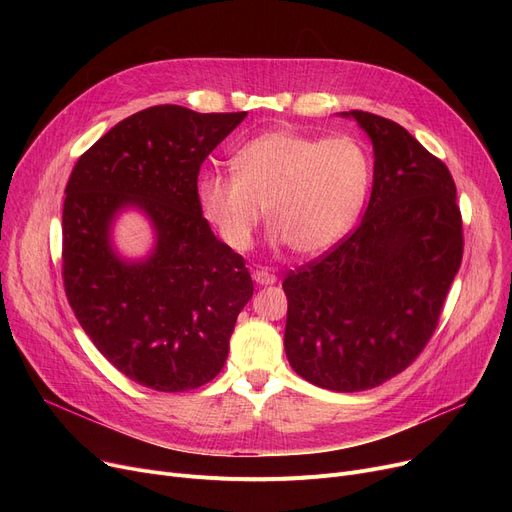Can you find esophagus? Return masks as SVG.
Instances as JSON below:
<instances>
[{"instance_id":"esophagus-1","label":"esophagus","mask_w":512,"mask_h":512,"mask_svg":"<svg viewBox=\"0 0 512 512\" xmlns=\"http://www.w3.org/2000/svg\"><path fill=\"white\" fill-rule=\"evenodd\" d=\"M253 280L259 284V286H270V284H276V274L263 270V267H259V270L253 272Z\"/></svg>"}]
</instances>
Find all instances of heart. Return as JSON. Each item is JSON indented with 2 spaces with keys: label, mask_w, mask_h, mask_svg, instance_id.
Here are the masks:
<instances>
[{
  "label": "heart",
  "mask_w": 512,
  "mask_h": 512,
  "mask_svg": "<svg viewBox=\"0 0 512 512\" xmlns=\"http://www.w3.org/2000/svg\"><path fill=\"white\" fill-rule=\"evenodd\" d=\"M234 174L207 172L197 193L207 222L234 251H247L263 220L278 245L324 253L357 220L369 188V159L353 137L317 139L276 128L232 157Z\"/></svg>",
  "instance_id": "heart-1"
}]
</instances>
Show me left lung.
Segmentation results:
<instances>
[{
  "instance_id": "obj_1",
  "label": "left lung",
  "mask_w": 512,
  "mask_h": 512,
  "mask_svg": "<svg viewBox=\"0 0 512 512\" xmlns=\"http://www.w3.org/2000/svg\"><path fill=\"white\" fill-rule=\"evenodd\" d=\"M353 118L373 145L369 205L353 234L282 282L284 351L303 380L361 392L405 371L432 338L463 259L454 180L400 124Z\"/></svg>"
}]
</instances>
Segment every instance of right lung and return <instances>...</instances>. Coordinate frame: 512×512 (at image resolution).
Instances as JSON below:
<instances>
[{"instance_id": "right-lung-1", "label": "right lung", "mask_w": 512, "mask_h": 512, "mask_svg": "<svg viewBox=\"0 0 512 512\" xmlns=\"http://www.w3.org/2000/svg\"><path fill=\"white\" fill-rule=\"evenodd\" d=\"M245 116L147 107L80 155L66 184L68 303L97 351L145 388L184 392L213 380L253 297L245 259L215 238L197 193L205 157ZM128 206L156 232L141 262L122 260L111 242L113 220Z\"/></svg>"}]
</instances>
